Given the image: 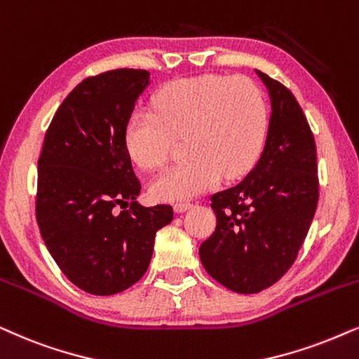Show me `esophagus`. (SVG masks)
Here are the masks:
<instances>
[{"label":"esophagus","instance_id":"esophagus-1","mask_svg":"<svg viewBox=\"0 0 359 359\" xmlns=\"http://www.w3.org/2000/svg\"><path fill=\"white\" fill-rule=\"evenodd\" d=\"M191 208H193V204H191V203H176L175 204V211L176 212H186Z\"/></svg>","mask_w":359,"mask_h":359}]
</instances>
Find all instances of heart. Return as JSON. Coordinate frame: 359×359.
I'll return each mask as SVG.
<instances>
[{
    "instance_id": "obj_1",
    "label": "heart",
    "mask_w": 359,
    "mask_h": 359,
    "mask_svg": "<svg viewBox=\"0 0 359 359\" xmlns=\"http://www.w3.org/2000/svg\"><path fill=\"white\" fill-rule=\"evenodd\" d=\"M267 132L262 90L248 77L198 76L166 83L153 110L137 109L125 127V145L143 170L166 163L175 138L186 137L188 161L150 184L158 201L189 199L211 189L222 175H244L257 160Z\"/></svg>"
}]
</instances>
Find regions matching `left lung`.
<instances>
[{
    "label": "left lung",
    "mask_w": 359,
    "mask_h": 359,
    "mask_svg": "<svg viewBox=\"0 0 359 359\" xmlns=\"http://www.w3.org/2000/svg\"><path fill=\"white\" fill-rule=\"evenodd\" d=\"M271 97L257 165L211 196L216 231L199 248L206 272L237 293L271 287L295 262L318 203L316 147L304 110L285 86L255 71Z\"/></svg>",
    "instance_id": "obj_1"
}]
</instances>
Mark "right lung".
Segmentation results:
<instances>
[{
    "mask_svg": "<svg viewBox=\"0 0 359 359\" xmlns=\"http://www.w3.org/2000/svg\"><path fill=\"white\" fill-rule=\"evenodd\" d=\"M148 83L142 69L83 79L55 111L37 161L41 236L64 276L92 295L137 283L156 231L173 221L168 204L137 203L142 184L125 145L128 117Z\"/></svg>",
    "mask_w": 359,
    "mask_h": 359,
    "instance_id": "add662e5",
    "label": "right lung"
}]
</instances>
